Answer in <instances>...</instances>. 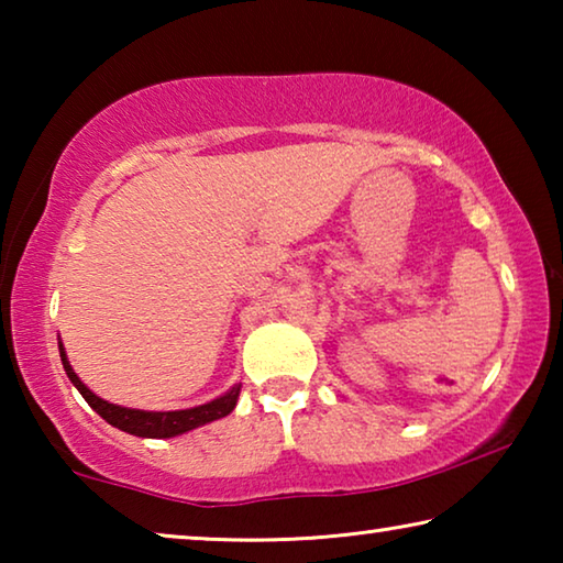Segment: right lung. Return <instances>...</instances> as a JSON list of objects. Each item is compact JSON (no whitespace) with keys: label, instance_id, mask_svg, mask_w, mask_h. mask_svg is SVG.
I'll return each instance as SVG.
<instances>
[{"label":"right lung","instance_id":"right-lung-1","mask_svg":"<svg viewBox=\"0 0 563 563\" xmlns=\"http://www.w3.org/2000/svg\"><path fill=\"white\" fill-rule=\"evenodd\" d=\"M59 355H62V365L66 369V375H69L74 387L79 389L81 397L87 399L91 409H97V412L107 419L109 424L119 427L121 432H129L136 437H151V440H166V437L184 434L188 430H196V427H201L206 422H213V419L231 415L235 402H238V393H241V387H233L231 393H225L223 397H218V399H213V402L194 407V409H176V412H144V409H129V407L111 405V402H107V399L93 395L91 389L84 385L79 377H76V373L69 365V360H66L62 342H59Z\"/></svg>","mask_w":563,"mask_h":563}]
</instances>
